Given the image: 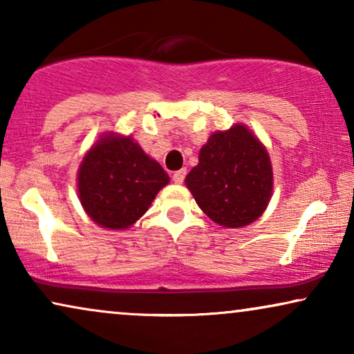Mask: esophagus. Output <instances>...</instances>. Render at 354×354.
Listing matches in <instances>:
<instances>
[{
	"label": "esophagus",
	"mask_w": 354,
	"mask_h": 354,
	"mask_svg": "<svg viewBox=\"0 0 354 354\" xmlns=\"http://www.w3.org/2000/svg\"><path fill=\"white\" fill-rule=\"evenodd\" d=\"M185 176H187V169H180V171H176L172 174V180L176 183H182L185 180Z\"/></svg>",
	"instance_id": "esophagus-1"
}]
</instances>
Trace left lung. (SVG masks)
Here are the masks:
<instances>
[{
	"label": "left lung",
	"mask_w": 354,
	"mask_h": 354,
	"mask_svg": "<svg viewBox=\"0 0 354 354\" xmlns=\"http://www.w3.org/2000/svg\"><path fill=\"white\" fill-rule=\"evenodd\" d=\"M185 185L205 214L227 229L248 225L272 196V164L264 145L243 124L217 130L200 149Z\"/></svg>",
	"instance_id": "1"
}]
</instances>
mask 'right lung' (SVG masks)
<instances>
[{
  "mask_svg": "<svg viewBox=\"0 0 354 354\" xmlns=\"http://www.w3.org/2000/svg\"><path fill=\"white\" fill-rule=\"evenodd\" d=\"M169 176L132 137L103 135L84 156L77 174L82 206L91 221L124 230L148 211Z\"/></svg>",
  "mask_w": 354,
  "mask_h": 354,
  "instance_id": "right-lung-1",
  "label": "right lung"
}]
</instances>
